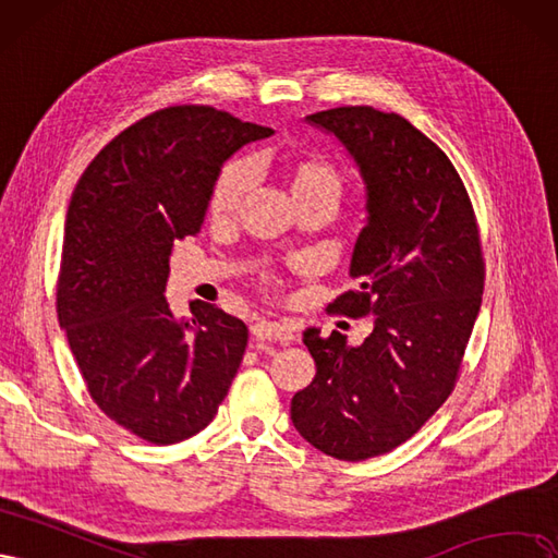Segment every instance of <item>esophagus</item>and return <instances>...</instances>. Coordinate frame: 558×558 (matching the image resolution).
Here are the masks:
<instances>
[{
    "instance_id": "esophagus-1",
    "label": "esophagus",
    "mask_w": 558,
    "mask_h": 558,
    "mask_svg": "<svg viewBox=\"0 0 558 558\" xmlns=\"http://www.w3.org/2000/svg\"><path fill=\"white\" fill-rule=\"evenodd\" d=\"M250 331L257 340H292V331L274 319H259Z\"/></svg>"
}]
</instances>
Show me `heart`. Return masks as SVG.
Segmentation results:
<instances>
[{"mask_svg":"<svg viewBox=\"0 0 558 558\" xmlns=\"http://www.w3.org/2000/svg\"><path fill=\"white\" fill-rule=\"evenodd\" d=\"M287 181L294 192V199L315 194L340 196V175L327 159L317 155L294 157L284 165ZM255 169L247 159H236L227 165L218 178L210 194V213L215 218H229L243 204L245 196L253 190Z\"/></svg>","mask_w":558,"mask_h":558,"instance_id":"heart-1","label":"heart"}]
</instances>
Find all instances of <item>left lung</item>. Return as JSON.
<instances>
[{
	"label": "left lung",
	"instance_id": "1",
	"mask_svg": "<svg viewBox=\"0 0 558 558\" xmlns=\"http://www.w3.org/2000/svg\"><path fill=\"white\" fill-rule=\"evenodd\" d=\"M343 146L364 185V227L350 278L329 311L373 315L362 345L303 331L313 383L292 424L319 452L364 461L405 442L445 403L480 313L484 264L473 206L434 141L371 106L305 116Z\"/></svg>",
	"mask_w": 558,
	"mask_h": 558
}]
</instances>
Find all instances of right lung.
<instances>
[{
	"instance_id": "obj_1",
	"label": "right lung",
	"mask_w": 558,
	"mask_h": 558,
	"mask_svg": "<svg viewBox=\"0 0 558 558\" xmlns=\"http://www.w3.org/2000/svg\"><path fill=\"white\" fill-rule=\"evenodd\" d=\"M274 130L210 106H171L120 132L85 169L64 220L58 317L89 397L130 434L173 445L206 428L247 327L165 296L173 241L199 233L225 161Z\"/></svg>"
}]
</instances>
